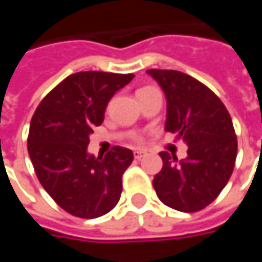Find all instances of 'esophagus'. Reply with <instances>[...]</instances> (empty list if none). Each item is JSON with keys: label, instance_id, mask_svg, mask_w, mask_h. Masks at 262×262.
<instances>
[{"label": "esophagus", "instance_id": "34e87169", "mask_svg": "<svg viewBox=\"0 0 262 262\" xmlns=\"http://www.w3.org/2000/svg\"><path fill=\"white\" fill-rule=\"evenodd\" d=\"M144 156H146V153H144V151H141V150H136V151H134V157H136L137 160H140L141 157H144Z\"/></svg>", "mask_w": 262, "mask_h": 262}]
</instances>
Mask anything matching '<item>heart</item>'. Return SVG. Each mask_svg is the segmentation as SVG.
<instances>
[{
	"label": "heart",
	"mask_w": 262,
	"mask_h": 262,
	"mask_svg": "<svg viewBox=\"0 0 262 262\" xmlns=\"http://www.w3.org/2000/svg\"><path fill=\"white\" fill-rule=\"evenodd\" d=\"M137 141H141V138H137Z\"/></svg>",
	"instance_id": "heart-1"
}]
</instances>
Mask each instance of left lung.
Here are the masks:
<instances>
[{
  "label": "left lung",
  "mask_w": 262,
  "mask_h": 262,
  "mask_svg": "<svg viewBox=\"0 0 262 262\" xmlns=\"http://www.w3.org/2000/svg\"><path fill=\"white\" fill-rule=\"evenodd\" d=\"M163 89L167 100L166 131L182 138L188 157L176 163L162 151V170L153 186L170 208L195 213L216 200L230 179L237 140L226 106L206 84L175 70H147Z\"/></svg>",
  "instance_id": "left-lung-1"
}]
</instances>
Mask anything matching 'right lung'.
Here are the masks:
<instances>
[{"label": "right lung", "instance_id": "obj_1", "mask_svg": "<svg viewBox=\"0 0 262 262\" xmlns=\"http://www.w3.org/2000/svg\"><path fill=\"white\" fill-rule=\"evenodd\" d=\"M134 74L80 71L64 78L36 107L27 137L29 156L45 191L67 213L96 219L109 213L122 192V175L133 163L129 148L115 146L90 156L93 128L103 122L111 97Z\"/></svg>", "mask_w": 262, "mask_h": 262}]
</instances>
